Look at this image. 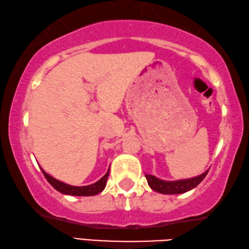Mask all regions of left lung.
Segmentation results:
<instances>
[{
  "mask_svg": "<svg viewBox=\"0 0 249 249\" xmlns=\"http://www.w3.org/2000/svg\"><path fill=\"white\" fill-rule=\"evenodd\" d=\"M208 172L209 170H206L204 174L195 177V178L177 180V181H165V180L158 179L157 177H155L153 175H145V176H146L147 182H148V185L153 189L154 191L162 193V195H180V193L190 191L193 188H196V185L205 178V176L208 175Z\"/></svg>",
  "mask_w": 249,
  "mask_h": 249,
  "instance_id": "obj_1",
  "label": "left lung"
}]
</instances>
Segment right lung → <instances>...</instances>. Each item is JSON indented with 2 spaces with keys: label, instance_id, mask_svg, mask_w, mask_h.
Wrapping results in <instances>:
<instances>
[{
  "label": "right lung",
  "instance_id": "add662e5",
  "mask_svg": "<svg viewBox=\"0 0 249 249\" xmlns=\"http://www.w3.org/2000/svg\"><path fill=\"white\" fill-rule=\"evenodd\" d=\"M40 169L43 171L45 178L47 179L48 182L52 184L57 191H59L60 193H64V195L77 196H95L98 195V193L102 192L104 190L105 185H107V180L109 174V168H108L107 174H105L99 181H96L95 183H92L90 185H84V187H75V185L67 184L65 182H61V181L54 179L52 176H49L47 172H45L43 170V168H40Z\"/></svg>",
  "mask_w": 249,
  "mask_h": 249
}]
</instances>
